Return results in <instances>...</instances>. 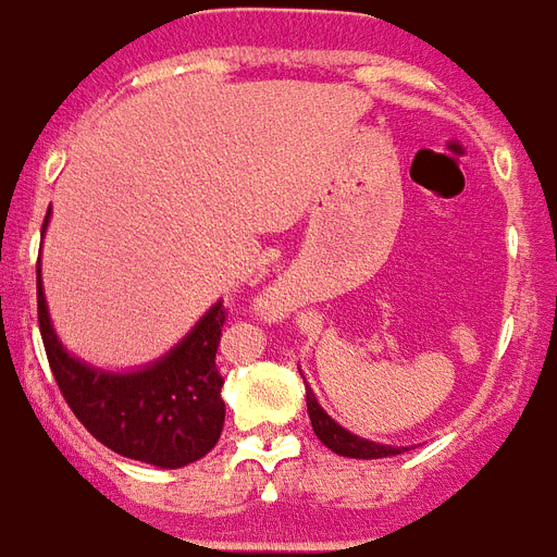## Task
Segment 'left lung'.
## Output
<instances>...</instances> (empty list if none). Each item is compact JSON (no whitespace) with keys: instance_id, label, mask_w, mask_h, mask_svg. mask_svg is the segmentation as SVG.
Listing matches in <instances>:
<instances>
[{"instance_id":"obj_1","label":"left lung","mask_w":557,"mask_h":557,"mask_svg":"<svg viewBox=\"0 0 557 557\" xmlns=\"http://www.w3.org/2000/svg\"><path fill=\"white\" fill-rule=\"evenodd\" d=\"M306 406H309V418H311V429H314V435L323 441V446H329L332 451L343 455V458H392V455H400V446H386V443H374L366 441V437H357L351 432L341 426V423H334L329 414L323 411V406L318 404V397L306 386Z\"/></svg>"}]
</instances>
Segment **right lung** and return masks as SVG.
Listing matches in <instances>:
<instances>
[{
	"instance_id": "add662e5",
	"label": "right lung",
	"mask_w": 557,
	"mask_h": 557,
	"mask_svg": "<svg viewBox=\"0 0 557 557\" xmlns=\"http://www.w3.org/2000/svg\"><path fill=\"white\" fill-rule=\"evenodd\" d=\"M36 314L59 392L102 446L122 458L162 469L188 467L214 449L225 423L220 397L223 374L216 369V346L225 323L223 302H214L169 355L128 374L102 372L67 355L48 318L39 274Z\"/></svg>"
}]
</instances>
